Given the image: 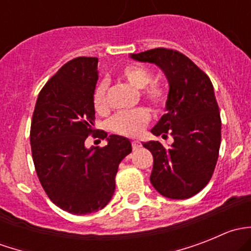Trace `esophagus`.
Here are the masks:
<instances>
[{
  "label": "esophagus",
  "mask_w": 251,
  "mask_h": 251,
  "mask_svg": "<svg viewBox=\"0 0 251 251\" xmlns=\"http://www.w3.org/2000/svg\"><path fill=\"white\" fill-rule=\"evenodd\" d=\"M141 142H138V141H132V149L133 151H137L138 148H141Z\"/></svg>",
  "instance_id": "obj_1"
}]
</instances>
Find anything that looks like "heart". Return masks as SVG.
<instances>
[{
	"label": "heart",
	"instance_id": "obj_1",
	"mask_svg": "<svg viewBox=\"0 0 251 251\" xmlns=\"http://www.w3.org/2000/svg\"><path fill=\"white\" fill-rule=\"evenodd\" d=\"M121 77L133 87L142 90V98L156 110L165 108L168 103V91L160 83L151 82L153 74L147 68L141 65H128L121 70ZM92 103L93 108L98 114H105L109 110L107 80H102L96 86ZM151 113L146 108L119 111L108 121V127L111 132L118 135L135 137L146 128V126L151 123Z\"/></svg>",
	"mask_w": 251,
	"mask_h": 251
}]
</instances>
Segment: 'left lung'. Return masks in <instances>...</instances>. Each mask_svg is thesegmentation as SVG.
<instances>
[{
    "mask_svg": "<svg viewBox=\"0 0 251 251\" xmlns=\"http://www.w3.org/2000/svg\"><path fill=\"white\" fill-rule=\"evenodd\" d=\"M140 62L158 65L169 80L166 114L151 128L159 141L143 143L153 154L151 182L170 199H187L201 191L214 174L221 144V116L209 76L188 57L170 48H154L131 54Z\"/></svg>",
    "mask_w": 251,
    "mask_h": 251,
    "instance_id": "1",
    "label": "left lung"
}]
</instances>
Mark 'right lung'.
Instances as JSON below:
<instances>
[{
    "label": "right lung",
    "instance_id": "obj_1",
    "mask_svg": "<svg viewBox=\"0 0 251 251\" xmlns=\"http://www.w3.org/2000/svg\"><path fill=\"white\" fill-rule=\"evenodd\" d=\"M98 58L65 63L40 91L32 114L30 144L35 170L53 204L86 215L102 210L115 191L119 164L131 153V142L111 135L104 147L87 150L88 135L107 138L95 128L93 91Z\"/></svg>",
    "mask_w": 251,
    "mask_h": 251
}]
</instances>
